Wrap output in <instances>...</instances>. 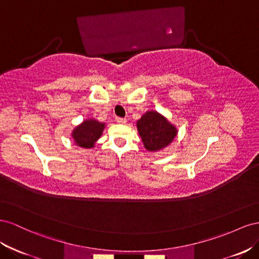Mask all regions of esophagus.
<instances>
[{"mask_svg": "<svg viewBox=\"0 0 259 259\" xmlns=\"http://www.w3.org/2000/svg\"><path fill=\"white\" fill-rule=\"evenodd\" d=\"M115 120L118 123H125V122H127V119H125V118H121V117H116Z\"/></svg>", "mask_w": 259, "mask_h": 259, "instance_id": "esophagus-1", "label": "esophagus"}]
</instances>
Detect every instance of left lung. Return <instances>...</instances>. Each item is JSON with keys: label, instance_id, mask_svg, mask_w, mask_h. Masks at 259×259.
Masks as SVG:
<instances>
[{"label": "left lung", "instance_id": "1", "mask_svg": "<svg viewBox=\"0 0 259 259\" xmlns=\"http://www.w3.org/2000/svg\"><path fill=\"white\" fill-rule=\"evenodd\" d=\"M137 127L146 150L155 152L164 149L177 136V130L156 112H147L138 120Z\"/></svg>", "mask_w": 259, "mask_h": 259}]
</instances>
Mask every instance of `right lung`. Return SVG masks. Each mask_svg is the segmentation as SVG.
I'll return each mask as SVG.
<instances>
[{
	"mask_svg": "<svg viewBox=\"0 0 259 259\" xmlns=\"http://www.w3.org/2000/svg\"><path fill=\"white\" fill-rule=\"evenodd\" d=\"M104 125V123L93 119L85 120L72 131V138L77 145L90 149L101 137Z\"/></svg>",
	"mask_w": 259,
	"mask_h": 259,
	"instance_id": "1",
	"label": "right lung"
}]
</instances>
